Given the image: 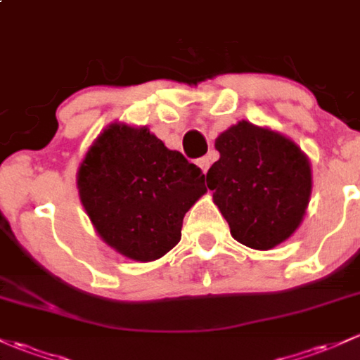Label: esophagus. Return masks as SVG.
Listing matches in <instances>:
<instances>
[{"instance_id": "obj_1", "label": "esophagus", "mask_w": 360, "mask_h": 360, "mask_svg": "<svg viewBox=\"0 0 360 360\" xmlns=\"http://www.w3.org/2000/svg\"><path fill=\"white\" fill-rule=\"evenodd\" d=\"M211 163H212L211 156H204V158H200V160H197V165H199V168L202 169V173H207Z\"/></svg>"}]
</instances>
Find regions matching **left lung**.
<instances>
[{
	"instance_id": "8db88e82",
	"label": "left lung",
	"mask_w": 360,
	"mask_h": 360,
	"mask_svg": "<svg viewBox=\"0 0 360 360\" xmlns=\"http://www.w3.org/2000/svg\"><path fill=\"white\" fill-rule=\"evenodd\" d=\"M219 160L206 175L212 199L243 245L268 250L302 221L311 197V166L283 135L238 122L216 139Z\"/></svg>"
}]
</instances>
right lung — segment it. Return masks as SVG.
I'll return each mask as SVG.
<instances>
[{
	"mask_svg": "<svg viewBox=\"0 0 360 360\" xmlns=\"http://www.w3.org/2000/svg\"><path fill=\"white\" fill-rule=\"evenodd\" d=\"M204 179L200 168L146 127L113 123L87 150L77 185L103 240L146 262L180 242L185 212L207 192Z\"/></svg>",
	"mask_w": 360,
	"mask_h": 360,
	"instance_id": "right-lung-1",
	"label": "right lung"
}]
</instances>
